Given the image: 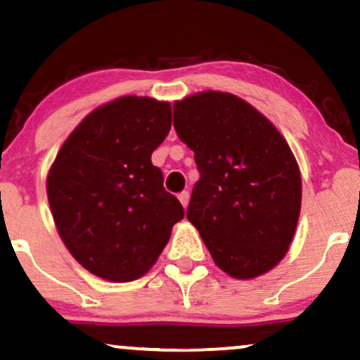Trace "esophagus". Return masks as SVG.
I'll use <instances>...</instances> for the list:
<instances>
[{
	"label": "esophagus",
	"mask_w": 360,
	"mask_h": 360,
	"mask_svg": "<svg viewBox=\"0 0 360 360\" xmlns=\"http://www.w3.org/2000/svg\"><path fill=\"white\" fill-rule=\"evenodd\" d=\"M179 201H181V205H183V207H188V205H189V193L188 191H183V193H179Z\"/></svg>",
	"instance_id": "34e87169"
}]
</instances>
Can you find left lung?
<instances>
[{"mask_svg": "<svg viewBox=\"0 0 360 360\" xmlns=\"http://www.w3.org/2000/svg\"><path fill=\"white\" fill-rule=\"evenodd\" d=\"M174 129L199 181L186 216L224 274H266L287 255L300 216V169L275 125L233 94L174 103Z\"/></svg>", "mask_w": 360, "mask_h": 360, "instance_id": "8db88e82", "label": "left lung"}]
</instances>
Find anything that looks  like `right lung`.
<instances>
[{"mask_svg":"<svg viewBox=\"0 0 360 360\" xmlns=\"http://www.w3.org/2000/svg\"><path fill=\"white\" fill-rule=\"evenodd\" d=\"M171 131V105L127 95L90 112L46 177L56 229L90 274L131 281L154 265L184 218L150 155Z\"/></svg>","mask_w":360,"mask_h":360,"instance_id":"add662e5","label":"right lung"}]
</instances>
